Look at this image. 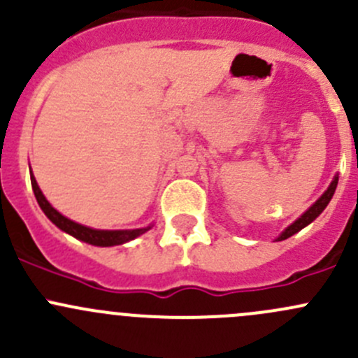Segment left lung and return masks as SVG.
<instances>
[{"instance_id":"8db88e82","label":"left lung","mask_w":358,"mask_h":358,"mask_svg":"<svg viewBox=\"0 0 358 358\" xmlns=\"http://www.w3.org/2000/svg\"><path fill=\"white\" fill-rule=\"evenodd\" d=\"M336 187H338V175L334 176V178H333V182H331V185L327 187V190H326V192H324L322 196H320L319 199H317L315 202H313V204L310 206V208L306 209V211L303 213V215L299 216V218L296 220V222H292L291 225L287 227V229H284V230H282V234H280V236L277 237L275 241H284V239H289L291 236H294V234H298L299 230H301V229H305L306 225H310V223H312L313 220H315L317 216H319L320 213H322L324 209L327 208V204H329V201L333 199Z\"/></svg>"}]
</instances>
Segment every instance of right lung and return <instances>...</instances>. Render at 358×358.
<instances>
[{
	"label": "right lung",
	"instance_id": "right-lung-1",
	"mask_svg": "<svg viewBox=\"0 0 358 358\" xmlns=\"http://www.w3.org/2000/svg\"><path fill=\"white\" fill-rule=\"evenodd\" d=\"M31 185L39 208L43 209V213H45L46 216H48L50 222H52L53 225L59 227L62 232L76 237L78 241H83V243L92 244V246H100V248L121 246V244H126L129 243V241L136 239V237H140L142 234H145L147 230H150L154 227V225H149V227H142V229H129V230H100V229H92V227L81 225V223H76L72 222V220H69L67 216H64L62 213H59L52 204H50L48 199L43 196L41 189H39L32 171H31Z\"/></svg>",
	"mask_w": 358,
	"mask_h": 358
}]
</instances>
